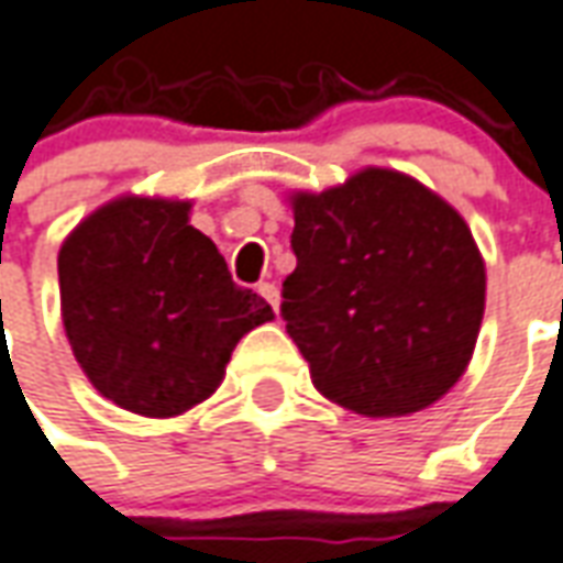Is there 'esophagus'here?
<instances>
[{
  "mask_svg": "<svg viewBox=\"0 0 563 563\" xmlns=\"http://www.w3.org/2000/svg\"><path fill=\"white\" fill-rule=\"evenodd\" d=\"M257 290H261L263 300L269 302V306H273L275 312H278V288H275L273 282H261V285H257Z\"/></svg>",
  "mask_w": 563,
  "mask_h": 563,
  "instance_id": "34e87169",
  "label": "esophagus"
}]
</instances>
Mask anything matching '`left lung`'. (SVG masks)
I'll return each instance as SVG.
<instances>
[{
    "label": "left lung",
    "instance_id": "left-lung-1",
    "mask_svg": "<svg viewBox=\"0 0 563 563\" xmlns=\"http://www.w3.org/2000/svg\"><path fill=\"white\" fill-rule=\"evenodd\" d=\"M282 318L312 385L357 416L421 412L464 376L485 312V261L457 211L394 169L294 194Z\"/></svg>",
    "mask_w": 563,
    "mask_h": 563
}]
</instances>
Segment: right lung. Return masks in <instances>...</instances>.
<instances>
[{"label":"right lung","mask_w":563,"mask_h":563,"mask_svg":"<svg viewBox=\"0 0 563 563\" xmlns=\"http://www.w3.org/2000/svg\"><path fill=\"white\" fill-rule=\"evenodd\" d=\"M187 214L185 199H111L59 249L71 354L106 400L135 416L173 418L211 397L239 339L273 321Z\"/></svg>","instance_id":"obj_1"}]
</instances>
